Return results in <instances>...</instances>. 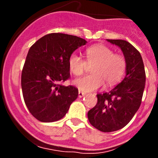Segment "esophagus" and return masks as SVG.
<instances>
[{
  "mask_svg": "<svg viewBox=\"0 0 158 158\" xmlns=\"http://www.w3.org/2000/svg\"><path fill=\"white\" fill-rule=\"evenodd\" d=\"M85 96V93H83V92L81 91H79L78 92V96L80 97V98H81V97H83V96Z\"/></svg>",
  "mask_w": 158,
  "mask_h": 158,
  "instance_id": "1",
  "label": "esophagus"
}]
</instances>
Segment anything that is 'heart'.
I'll return each mask as SVG.
<instances>
[{"mask_svg": "<svg viewBox=\"0 0 158 158\" xmlns=\"http://www.w3.org/2000/svg\"><path fill=\"white\" fill-rule=\"evenodd\" d=\"M68 65L70 72L75 76L84 73L87 65H93L92 74L73 81L81 91L92 92L103 86L104 81L107 85L118 83L126 72L127 60L121 54H114V51L107 46L97 44L86 49L85 61L75 53L71 54Z\"/></svg>", "mask_w": 158, "mask_h": 158, "instance_id": "1", "label": "heart"}]
</instances>
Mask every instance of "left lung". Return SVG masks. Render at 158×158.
I'll return each instance as SVG.
<instances>
[{
    "label": "left lung",
    "instance_id": "8db88e82",
    "mask_svg": "<svg viewBox=\"0 0 158 158\" xmlns=\"http://www.w3.org/2000/svg\"><path fill=\"white\" fill-rule=\"evenodd\" d=\"M122 50L127 60L126 76L109 93H99L96 106L89 110L92 126L103 132L124 127L139 110L146 84L144 64L139 51L126 40H107Z\"/></svg>",
    "mask_w": 158,
    "mask_h": 158
}]
</instances>
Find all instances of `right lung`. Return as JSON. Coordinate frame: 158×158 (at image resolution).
Instances as JSON below:
<instances>
[{
  "mask_svg": "<svg viewBox=\"0 0 158 158\" xmlns=\"http://www.w3.org/2000/svg\"><path fill=\"white\" fill-rule=\"evenodd\" d=\"M84 39L62 33H51L30 47L21 74L23 100L29 111L40 122L63 118L78 96L73 85H62L70 77L68 59Z\"/></svg>",
  "mask_w": 158,
  "mask_h": 158,
  "instance_id": "obj_1",
  "label": "right lung"
}]
</instances>
